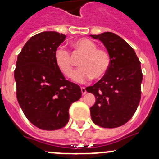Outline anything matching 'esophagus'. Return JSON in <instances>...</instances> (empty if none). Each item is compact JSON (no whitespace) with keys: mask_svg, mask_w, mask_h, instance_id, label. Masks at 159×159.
<instances>
[{"mask_svg":"<svg viewBox=\"0 0 159 159\" xmlns=\"http://www.w3.org/2000/svg\"><path fill=\"white\" fill-rule=\"evenodd\" d=\"M81 92H82L83 95H85V94L87 93L86 88H84V87H81Z\"/></svg>","mask_w":159,"mask_h":159,"instance_id":"34e87169","label":"esophagus"}]
</instances>
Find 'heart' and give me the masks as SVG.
I'll list each match as a JSON object with an SVG mask.
<instances>
[{"instance_id":"obj_1","label":"heart","mask_w":159,"mask_h":159,"mask_svg":"<svg viewBox=\"0 0 159 159\" xmlns=\"http://www.w3.org/2000/svg\"><path fill=\"white\" fill-rule=\"evenodd\" d=\"M72 47L77 52L84 55L79 63L80 69L75 71L73 80L80 84L88 82L93 77L102 78L107 72L111 65V57L104 49L97 48L96 43L87 38H81L72 42ZM55 64L66 77H71L73 64L70 53L64 48H58L54 53Z\"/></svg>"}]
</instances>
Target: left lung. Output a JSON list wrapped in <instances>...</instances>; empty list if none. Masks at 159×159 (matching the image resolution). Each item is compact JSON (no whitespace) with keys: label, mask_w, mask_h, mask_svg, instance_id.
<instances>
[{"label":"left lung","mask_w":159,"mask_h":159,"mask_svg":"<svg viewBox=\"0 0 159 159\" xmlns=\"http://www.w3.org/2000/svg\"><path fill=\"white\" fill-rule=\"evenodd\" d=\"M91 36L102 42L111 57L104 76L86 88L96 99L90 108L92 121L104 128L121 127L131 119L141 99V63L134 49L113 32Z\"/></svg>","instance_id":"left-lung-1"}]
</instances>
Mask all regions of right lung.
<instances>
[{"mask_svg": "<svg viewBox=\"0 0 159 159\" xmlns=\"http://www.w3.org/2000/svg\"><path fill=\"white\" fill-rule=\"evenodd\" d=\"M65 38L57 32L38 33L25 43L16 60L18 102L26 118L41 130L64 127L70 106L82 95L80 86L65 80L55 64V51Z\"/></svg>", "mask_w": 159, "mask_h": 159, "instance_id": "right-lung-1", "label": "right lung"}]
</instances>
